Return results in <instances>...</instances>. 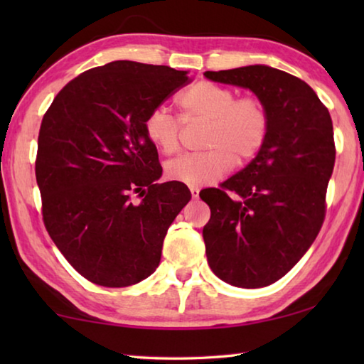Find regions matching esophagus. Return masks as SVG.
Masks as SVG:
<instances>
[{"label":"esophagus","mask_w":364,"mask_h":364,"mask_svg":"<svg viewBox=\"0 0 364 364\" xmlns=\"http://www.w3.org/2000/svg\"><path fill=\"white\" fill-rule=\"evenodd\" d=\"M191 196H193V199H197V197H199V188H191Z\"/></svg>","instance_id":"1"}]
</instances>
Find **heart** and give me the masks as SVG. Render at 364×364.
<instances>
[{
    "label": "heart",
    "instance_id": "b5f03b06",
    "mask_svg": "<svg viewBox=\"0 0 364 364\" xmlns=\"http://www.w3.org/2000/svg\"><path fill=\"white\" fill-rule=\"evenodd\" d=\"M184 122H207L204 152L186 154L167 164L170 180L188 186L212 183L234 164L255 157L268 138L269 115L255 96H237L230 86L200 82L178 97ZM146 136L164 154L180 149L181 125L165 109H156L144 122Z\"/></svg>",
    "mask_w": 364,
    "mask_h": 364
}]
</instances>
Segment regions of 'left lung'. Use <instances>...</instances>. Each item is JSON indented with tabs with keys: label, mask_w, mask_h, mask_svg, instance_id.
Wrapping results in <instances>:
<instances>
[{
	"label": "left lung",
	"mask_w": 364,
	"mask_h": 364,
	"mask_svg": "<svg viewBox=\"0 0 364 364\" xmlns=\"http://www.w3.org/2000/svg\"><path fill=\"white\" fill-rule=\"evenodd\" d=\"M249 88L269 115V132L247 167L199 194L210 207L207 262L228 284L257 289L291 271L321 230L336 146L328 107L304 80L268 65L205 72Z\"/></svg>",
	"instance_id": "1"
}]
</instances>
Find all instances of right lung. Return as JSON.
I'll return each mask as SVG.
<instances>
[{
	"mask_svg": "<svg viewBox=\"0 0 364 364\" xmlns=\"http://www.w3.org/2000/svg\"><path fill=\"white\" fill-rule=\"evenodd\" d=\"M189 83L167 65L114 60L67 83L43 117L35 175L46 231L80 274L127 287L160 263L165 234L191 200L162 176L144 122ZM144 200L134 205L131 194Z\"/></svg>",
	"mask_w": 364,
	"mask_h": 364,
	"instance_id": "add662e5",
	"label": "right lung"
}]
</instances>
